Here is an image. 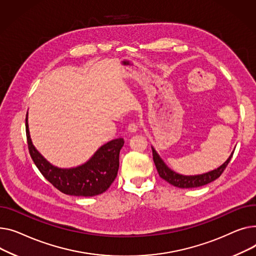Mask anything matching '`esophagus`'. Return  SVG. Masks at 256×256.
I'll return each instance as SVG.
<instances>
[{
    "label": "esophagus",
    "mask_w": 256,
    "mask_h": 256,
    "mask_svg": "<svg viewBox=\"0 0 256 256\" xmlns=\"http://www.w3.org/2000/svg\"><path fill=\"white\" fill-rule=\"evenodd\" d=\"M138 124H135V123H130L129 125H128V131L129 132H131V133H133V132H136L138 130Z\"/></svg>",
    "instance_id": "1"
}]
</instances>
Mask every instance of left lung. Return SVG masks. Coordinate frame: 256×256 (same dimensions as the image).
Segmentation results:
<instances>
[{"label": "left lung", "mask_w": 256, "mask_h": 256, "mask_svg": "<svg viewBox=\"0 0 256 256\" xmlns=\"http://www.w3.org/2000/svg\"><path fill=\"white\" fill-rule=\"evenodd\" d=\"M152 151H153V160L156 165V168H157L159 176L164 180V181H166L170 185H172L174 187H178V188L200 187V186L206 185L208 183L215 181L216 178H218L222 174L224 170L226 168L228 164L230 163V161L234 155V152H232V155L228 157V159L225 161L221 165V166H219L218 168H216L212 172H206L202 174H198V176H183V174H176L174 170H172L170 168H168L166 166V164L163 162V160L157 154V152L155 151V148L153 146H152Z\"/></svg>", "instance_id": "1"}]
</instances>
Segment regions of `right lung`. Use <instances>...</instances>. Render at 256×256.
I'll return each mask as SVG.
<instances>
[{
  "instance_id": "1",
  "label": "right lung",
  "mask_w": 256,
  "mask_h": 256,
  "mask_svg": "<svg viewBox=\"0 0 256 256\" xmlns=\"http://www.w3.org/2000/svg\"><path fill=\"white\" fill-rule=\"evenodd\" d=\"M28 152L37 168L48 181L61 192L74 196H95L106 191L114 181L118 170L120 151L123 138L112 140L100 146L92 158L73 168H58L52 165L32 144L26 118Z\"/></svg>"
}]
</instances>
